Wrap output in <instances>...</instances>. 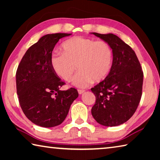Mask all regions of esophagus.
<instances>
[{
	"label": "esophagus",
	"mask_w": 160,
	"mask_h": 160,
	"mask_svg": "<svg viewBox=\"0 0 160 160\" xmlns=\"http://www.w3.org/2000/svg\"><path fill=\"white\" fill-rule=\"evenodd\" d=\"M78 93H79L80 94H83L85 92V90H78Z\"/></svg>",
	"instance_id": "obj_1"
}]
</instances>
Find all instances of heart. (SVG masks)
<instances>
[{
  "label": "heart",
  "instance_id": "heart-1",
  "mask_svg": "<svg viewBox=\"0 0 160 160\" xmlns=\"http://www.w3.org/2000/svg\"><path fill=\"white\" fill-rule=\"evenodd\" d=\"M63 53L54 52L51 57L53 72L66 82L73 78V85L85 88L92 80L99 82L109 75L113 62V51L109 43L82 37H74L62 45Z\"/></svg>",
  "mask_w": 160,
  "mask_h": 160
}]
</instances>
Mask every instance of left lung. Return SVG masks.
Instances as JSON below:
<instances>
[{
	"label": "left lung",
	"instance_id": "obj_1",
	"mask_svg": "<svg viewBox=\"0 0 160 160\" xmlns=\"http://www.w3.org/2000/svg\"><path fill=\"white\" fill-rule=\"evenodd\" d=\"M92 34L109 43L113 63L107 78L91 89L96 97L92 115L101 125L116 126L131 118L138 107L143 72L135 51L118 37Z\"/></svg>",
	"mask_w": 160,
	"mask_h": 160
}]
</instances>
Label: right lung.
Listing matches in <instances>:
<instances>
[{
	"mask_svg": "<svg viewBox=\"0 0 160 160\" xmlns=\"http://www.w3.org/2000/svg\"><path fill=\"white\" fill-rule=\"evenodd\" d=\"M71 34H47L31 46L16 72V88L22 110L37 126L51 128L66 118L70 105L78 97L76 89L60 90L65 83L51 66L55 45Z\"/></svg>",
	"mask_w": 160,
	"mask_h": 160,
	"instance_id": "right-lung-1",
	"label": "right lung"
}]
</instances>
